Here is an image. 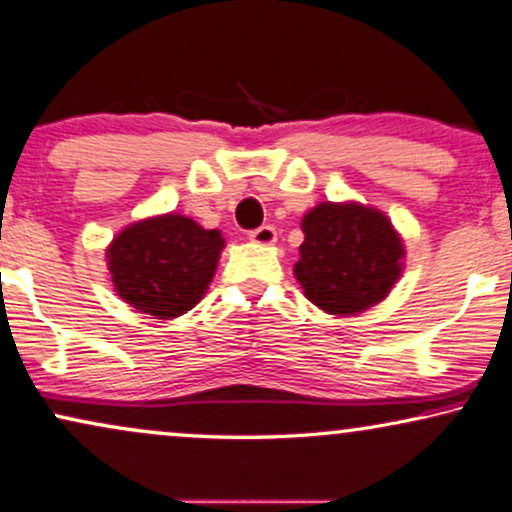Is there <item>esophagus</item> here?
Instances as JSON below:
<instances>
[{
    "label": "esophagus",
    "mask_w": 512,
    "mask_h": 512,
    "mask_svg": "<svg viewBox=\"0 0 512 512\" xmlns=\"http://www.w3.org/2000/svg\"><path fill=\"white\" fill-rule=\"evenodd\" d=\"M249 240L256 242V244H263V247H268V244L277 240V230L272 228V225H261V228L251 230Z\"/></svg>",
    "instance_id": "obj_1"
}]
</instances>
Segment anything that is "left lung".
Masks as SVG:
<instances>
[{
  "label": "left lung",
  "instance_id": "8db88e82",
  "mask_svg": "<svg viewBox=\"0 0 512 512\" xmlns=\"http://www.w3.org/2000/svg\"><path fill=\"white\" fill-rule=\"evenodd\" d=\"M294 265L303 294L329 315H357L381 303L400 280L404 244L383 211L357 202H322L301 221Z\"/></svg>",
  "mask_w": 512,
  "mask_h": 512
}]
</instances>
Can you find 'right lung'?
Listing matches in <instances>:
<instances>
[{
    "instance_id": "1",
    "label": "right lung",
    "mask_w": 512,
    "mask_h": 512,
    "mask_svg": "<svg viewBox=\"0 0 512 512\" xmlns=\"http://www.w3.org/2000/svg\"><path fill=\"white\" fill-rule=\"evenodd\" d=\"M225 240L192 218L164 214L126 225L108 247V270L119 298L138 313L171 320L207 294Z\"/></svg>"
}]
</instances>
